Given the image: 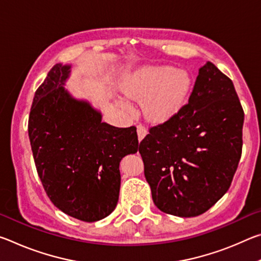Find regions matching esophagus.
<instances>
[{
    "mask_svg": "<svg viewBox=\"0 0 261 261\" xmlns=\"http://www.w3.org/2000/svg\"><path fill=\"white\" fill-rule=\"evenodd\" d=\"M137 134H138V140H143L144 137L147 135V130L146 127L143 125H137Z\"/></svg>",
    "mask_w": 261,
    "mask_h": 261,
    "instance_id": "34e87169",
    "label": "esophagus"
}]
</instances>
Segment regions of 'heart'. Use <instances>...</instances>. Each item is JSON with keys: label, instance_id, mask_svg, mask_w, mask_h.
<instances>
[{"label": "heart", "instance_id": "obj_1", "mask_svg": "<svg viewBox=\"0 0 261 261\" xmlns=\"http://www.w3.org/2000/svg\"><path fill=\"white\" fill-rule=\"evenodd\" d=\"M121 87L130 99L144 101V114L149 121L163 122L187 103L192 77L185 70L171 65H147L130 73ZM117 105L123 112H134V106L125 98H118Z\"/></svg>", "mask_w": 261, "mask_h": 261}]
</instances>
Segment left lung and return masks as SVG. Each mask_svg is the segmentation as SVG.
<instances>
[{
    "label": "left lung",
    "mask_w": 261,
    "mask_h": 261,
    "mask_svg": "<svg viewBox=\"0 0 261 261\" xmlns=\"http://www.w3.org/2000/svg\"><path fill=\"white\" fill-rule=\"evenodd\" d=\"M243 123L244 112L232 82L207 62L188 105L151 127L139 144L159 210L192 218L228 191L242 155Z\"/></svg>",
    "instance_id": "1"
}]
</instances>
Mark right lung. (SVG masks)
Returning a JSON list of instances; mask_svg holds the SVG:
<instances>
[{
  "label": "right lung",
  "mask_w": 261,
  "mask_h": 261,
  "mask_svg": "<svg viewBox=\"0 0 261 261\" xmlns=\"http://www.w3.org/2000/svg\"><path fill=\"white\" fill-rule=\"evenodd\" d=\"M71 65L57 63L35 92L29 137L37 171L57 208L85 222L115 210L120 162L138 151L135 126L115 127L90 101L65 88Z\"/></svg>",
  "instance_id": "add662e5"
}]
</instances>
